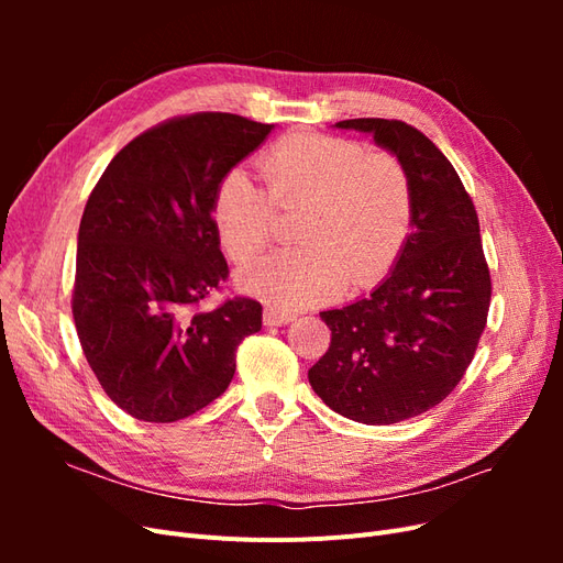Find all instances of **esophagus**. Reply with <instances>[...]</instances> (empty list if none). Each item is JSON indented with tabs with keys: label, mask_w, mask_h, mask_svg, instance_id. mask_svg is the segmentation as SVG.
<instances>
[{
	"label": "esophagus",
	"mask_w": 563,
	"mask_h": 563,
	"mask_svg": "<svg viewBox=\"0 0 563 563\" xmlns=\"http://www.w3.org/2000/svg\"><path fill=\"white\" fill-rule=\"evenodd\" d=\"M288 321H294L291 312H284L277 308H265V312H263L265 327H284V323H288Z\"/></svg>",
	"instance_id": "34e87169"
}]
</instances>
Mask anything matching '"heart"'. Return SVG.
<instances>
[{"mask_svg":"<svg viewBox=\"0 0 563 563\" xmlns=\"http://www.w3.org/2000/svg\"><path fill=\"white\" fill-rule=\"evenodd\" d=\"M267 195L244 168L220 178L211 201L218 240L236 263L263 253L275 234V211L305 209L296 240L240 272L246 294L277 308L338 298L347 284L376 286L397 263L411 230V185L391 155L323 133H294L258 162ZM271 198L267 200L266 197Z\"/></svg>","mask_w":563,"mask_h":563,"instance_id":"b5f03b06","label":"heart"}]
</instances>
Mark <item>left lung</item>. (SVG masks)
<instances>
[{
	"label": "left lung",
	"instance_id": "8db88e82",
	"mask_svg": "<svg viewBox=\"0 0 563 563\" xmlns=\"http://www.w3.org/2000/svg\"><path fill=\"white\" fill-rule=\"evenodd\" d=\"M335 129L373 135L404 166L411 234L368 298L319 314L331 345L308 378L335 413L391 424L444 401L465 376L486 329L490 275L474 203L428 135L373 117Z\"/></svg>",
	"mask_w": 563,
	"mask_h": 563
}]
</instances>
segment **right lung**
I'll list each match as a JSON object with an SVG mask.
<instances>
[{"label": "right lung", "mask_w": 563, "mask_h": 563, "mask_svg": "<svg viewBox=\"0 0 563 563\" xmlns=\"http://www.w3.org/2000/svg\"><path fill=\"white\" fill-rule=\"evenodd\" d=\"M275 124L197 112L119 150L84 209L73 317L106 395L145 422L209 406L234 376L236 345L263 327L261 302L197 310L228 279L211 201Z\"/></svg>", "instance_id": "add662e5"}]
</instances>
